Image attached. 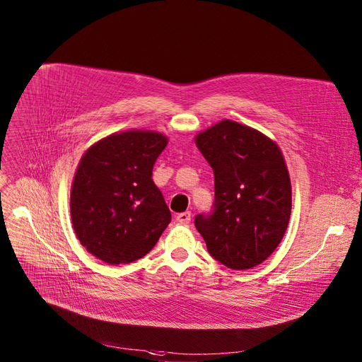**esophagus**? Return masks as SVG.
<instances>
[{
  "instance_id": "obj_1",
  "label": "esophagus",
  "mask_w": 362,
  "mask_h": 362,
  "mask_svg": "<svg viewBox=\"0 0 362 362\" xmlns=\"http://www.w3.org/2000/svg\"><path fill=\"white\" fill-rule=\"evenodd\" d=\"M190 212L189 211H186V212H180V214H177L176 215V220H177V223H180V224H187L189 221H190Z\"/></svg>"
}]
</instances>
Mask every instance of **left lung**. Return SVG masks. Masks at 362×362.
I'll return each mask as SVG.
<instances>
[{"label": "left lung", "instance_id": "1", "mask_svg": "<svg viewBox=\"0 0 362 362\" xmlns=\"http://www.w3.org/2000/svg\"><path fill=\"white\" fill-rule=\"evenodd\" d=\"M215 177L211 215L195 227L214 259L250 269L281 243L291 215V180L278 144L257 129L224 119L195 136Z\"/></svg>", "mask_w": 362, "mask_h": 362}]
</instances>
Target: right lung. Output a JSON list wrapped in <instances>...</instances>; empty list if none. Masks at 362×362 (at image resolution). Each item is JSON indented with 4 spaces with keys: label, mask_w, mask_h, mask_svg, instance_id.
Returning <instances> with one entry per match:
<instances>
[{
    "label": "right lung",
    "mask_w": 362,
    "mask_h": 362,
    "mask_svg": "<svg viewBox=\"0 0 362 362\" xmlns=\"http://www.w3.org/2000/svg\"><path fill=\"white\" fill-rule=\"evenodd\" d=\"M161 132L107 135L83 154L71 186V220L88 253L109 263L146 256L172 221L153 167L167 146Z\"/></svg>",
    "instance_id": "1"
}]
</instances>
